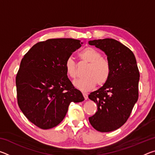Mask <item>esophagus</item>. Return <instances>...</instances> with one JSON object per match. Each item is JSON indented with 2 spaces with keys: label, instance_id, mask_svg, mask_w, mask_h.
Masks as SVG:
<instances>
[{
  "label": "esophagus",
  "instance_id": "obj_1",
  "mask_svg": "<svg viewBox=\"0 0 155 155\" xmlns=\"http://www.w3.org/2000/svg\"><path fill=\"white\" fill-rule=\"evenodd\" d=\"M83 97H84V98H85V100H87V98H88V95H87V94H86V93H83Z\"/></svg>",
  "mask_w": 155,
  "mask_h": 155
}]
</instances>
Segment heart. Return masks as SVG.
Returning <instances> with one entry per match:
<instances>
[{
  "label": "heart",
  "instance_id": "heart-1",
  "mask_svg": "<svg viewBox=\"0 0 155 155\" xmlns=\"http://www.w3.org/2000/svg\"><path fill=\"white\" fill-rule=\"evenodd\" d=\"M78 57L82 61L89 64L85 72V77L75 81L74 85L81 91H88L96 87L105 84L111 74V65L108 60L93 47H87L81 51ZM65 69L70 78L75 79L78 76L77 65L72 57H68L65 63Z\"/></svg>",
  "mask_w": 155,
  "mask_h": 155
}]
</instances>
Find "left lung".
Listing matches in <instances>:
<instances>
[{"label":"left lung","instance_id":"left-lung-1","mask_svg":"<svg viewBox=\"0 0 155 155\" xmlns=\"http://www.w3.org/2000/svg\"><path fill=\"white\" fill-rule=\"evenodd\" d=\"M89 44L105 52L111 65L107 82L88 96L97 104L89 121L98 131L110 132L125 124L137 101L140 72L133 52L120 41L106 38Z\"/></svg>","mask_w":155,"mask_h":155}]
</instances>
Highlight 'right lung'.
<instances>
[{
  "label": "right lung",
  "instance_id": "1",
  "mask_svg": "<svg viewBox=\"0 0 155 155\" xmlns=\"http://www.w3.org/2000/svg\"><path fill=\"white\" fill-rule=\"evenodd\" d=\"M81 44L71 38L50 39L35 44L22 59L15 77L18 104L36 127H56L64 120L71 102L84 101L65 69L66 59Z\"/></svg>",
  "mask_w": 155,
  "mask_h": 155
}]
</instances>
